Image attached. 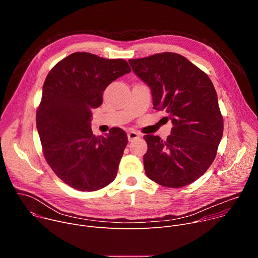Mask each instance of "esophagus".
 Instances as JSON below:
<instances>
[{
  "mask_svg": "<svg viewBox=\"0 0 258 258\" xmlns=\"http://www.w3.org/2000/svg\"><path fill=\"white\" fill-rule=\"evenodd\" d=\"M140 137H141L140 134H138L137 132H130V133L127 134V139H128L130 142H133V141L139 139Z\"/></svg>",
  "mask_w": 258,
  "mask_h": 258,
  "instance_id": "obj_1",
  "label": "esophagus"
}]
</instances>
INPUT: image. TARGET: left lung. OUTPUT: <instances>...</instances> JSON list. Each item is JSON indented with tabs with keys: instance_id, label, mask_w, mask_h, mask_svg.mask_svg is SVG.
<instances>
[{
	"instance_id": "left-lung-1",
	"label": "left lung",
	"mask_w": 258,
	"mask_h": 258,
	"mask_svg": "<svg viewBox=\"0 0 258 258\" xmlns=\"http://www.w3.org/2000/svg\"><path fill=\"white\" fill-rule=\"evenodd\" d=\"M128 62L149 86L153 108L165 110L173 125L166 140L144 136L148 145L143 157L146 175L167 188L190 185L213 162L224 133L213 84L204 71L176 53Z\"/></svg>"
}]
</instances>
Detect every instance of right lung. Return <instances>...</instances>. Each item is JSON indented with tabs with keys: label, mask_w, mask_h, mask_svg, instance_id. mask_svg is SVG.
Returning a JSON list of instances; mask_svg holds the SVG:
<instances>
[{
	"label": "right lung",
	"mask_w": 258,
	"mask_h": 258,
	"mask_svg": "<svg viewBox=\"0 0 258 258\" xmlns=\"http://www.w3.org/2000/svg\"><path fill=\"white\" fill-rule=\"evenodd\" d=\"M130 72L123 59L77 52L48 73L36 110V128L46 161L73 189L97 191L116 177L127 136L119 127L94 136L92 109L102 104L110 84Z\"/></svg>",
	"instance_id": "right-lung-1"
}]
</instances>
